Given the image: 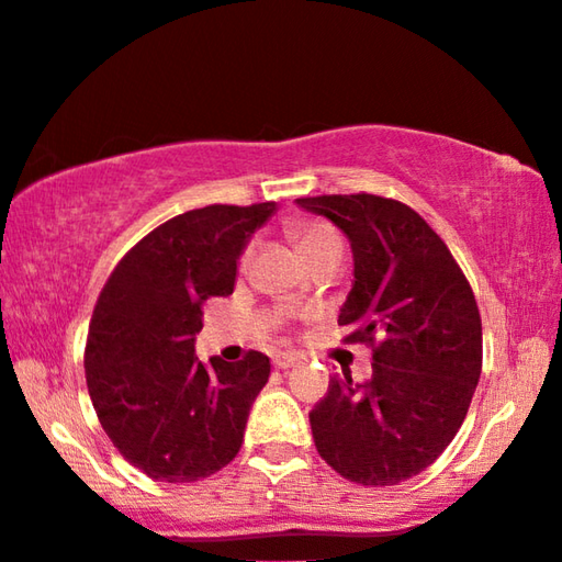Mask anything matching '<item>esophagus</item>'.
Here are the masks:
<instances>
[{
    "instance_id": "1",
    "label": "esophagus",
    "mask_w": 562,
    "mask_h": 562,
    "mask_svg": "<svg viewBox=\"0 0 562 562\" xmlns=\"http://www.w3.org/2000/svg\"><path fill=\"white\" fill-rule=\"evenodd\" d=\"M299 363V356L296 353H276L273 356V366L281 368V371H286V368L296 366Z\"/></svg>"
}]
</instances>
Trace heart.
I'll use <instances>...</instances> for the list:
<instances>
[{
  "mask_svg": "<svg viewBox=\"0 0 562 562\" xmlns=\"http://www.w3.org/2000/svg\"><path fill=\"white\" fill-rule=\"evenodd\" d=\"M293 236H296L301 254L311 251V248L328 241V238H338L334 228H330L328 224H324V221H301V224L293 226ZM248 259H251V246H248L246 251H244L241 266H246Z\"/></svg>",
  "mask_w": 562,
  "mask_h": 562,
  "instance_id": "1",
  "label": "heart"
}]
</instances>
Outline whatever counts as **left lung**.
I'll list each match as a JSON object with an SVG mask.
<instances>
[{
	"label": "left lung",
	"mask_w": 562,
	"mask_h": 562,
	"mask_svg": "<svg viewBox=\"0 0 562 562\" xmlns=\"http://www.w3.org/2000/svg\"><path fill=\"white\" fill-rule=\"evenodd\" d=\"M353 248V289L338 316L346 344L373 348V375L330 379L308 413L318 456L361 485H395L443 453L483 368L471 283L411 206L375 194L296 199Z\"/></svg>",
	"instance_id": "obj_1"
}]
</instances>
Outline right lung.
Masks as SVG:
<instances>
[{
  "label": "right lung",
  "instance_id": "1",
  "mask_svg": "<svg viewBox=\"0 0 562 562\" xmlns=\"http://www.w3.org/2000/svg\"><path fill=\"white\" fill-rule=\"evenodd\" d=\"M273 211V201H263L173 216L116 263L99 293L87 389L119 453L154 481H201L241 448L269 358L248 351L238 363L211 358L206 366L194 341L204 301L234 293L238 256Z\"/></svg>",
  "mask_w": 562,
  "mask_h": 562
}]
</instances>
